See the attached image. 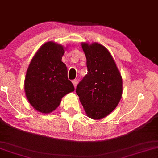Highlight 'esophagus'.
Wrapping results in <instances>:
<instances>
[{
  "label": "esophagus",
  "instance_id": "34e87169",
  "mask_svg": "<svg viewBox=\"0 0 158 158\" xmlns=\"http://www.w3.org/2000/svg\"><path fill=\"white\" fill-rule=\"evenodd\" d=\"M72 84H73V85H74V88H76V87H77V84H78V81H77V79L73 80V81H72Z\"/></svg>",
  "mask_w": 158,
  "mask_h": 158
}]
</instances>
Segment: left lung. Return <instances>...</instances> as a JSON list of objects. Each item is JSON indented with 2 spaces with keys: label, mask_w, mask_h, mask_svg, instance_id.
Listing matches in <instances>:
<instances>
[{
  "label": "left lung",
  "mask_w": 158,
  "mask_h": 158,
  "mask_svg": "<svg viewBox=\"0 0 158 158\" xmlns=\"http://www.w3.org/2000/svg\"><path fill=\"white\" fill-rule=\"evenodd\" d=\"M88 72L76 92L86 116L100 120L116 109L123 93V81L111 54L98 42H81Z\"/></svg>",
  "instance_id": "8db88e82"
}]
</instances>
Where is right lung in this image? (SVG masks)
Wrapping results in <instances>:
<instances>
[{
    "label": "right lung",
    "instance_id": "add662e5",
    "mask_svg": "<svg viewBox=\"0 0 158 158\" xmlns=\"http://www.w3.org/2000/svg\"><path fill=\"white\" fill-rule=\"evenodd\" d=\"M66 49L53 41L45 42L28 66L24 81L25 96L30 105L42 114L54 111L62 97L74 91L67 78L66 64L62 62Z\"/></svg>",
    "mask_w": 158,
    "mask_h": 158
}]
</instances>
